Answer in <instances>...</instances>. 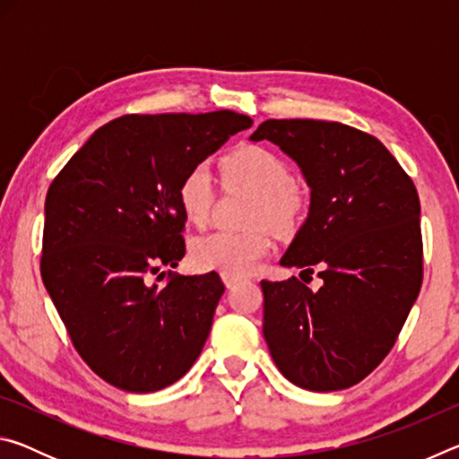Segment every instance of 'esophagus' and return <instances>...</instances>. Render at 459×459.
Wrapping results in <instances>:
<instances>
[{"label": "esophagus", "instance_id": "34e87169", "mask_svg": "<svg viewBox=\"0 0 459 459\" xmlns=\"http://www.w3.org/2000/svg\"><path fill=\"white\" fill-rule=\"evenodd\" d=\"M222 281H224V285H227V287H232V285H237L240 281V277H237V275H222Z\"/></svg>", "mask_w": 459, "mask_h": 459}]
</instances>
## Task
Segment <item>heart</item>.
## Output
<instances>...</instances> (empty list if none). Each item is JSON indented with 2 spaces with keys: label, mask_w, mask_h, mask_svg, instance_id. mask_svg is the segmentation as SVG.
<instances>
[{
  "label": "heart",
  "mask_w": 459,
  "mask_h": 459,
  "mask_svg": "<svg viewBox=\"0 0 459 459\" xmlns=\"http://www.w3.org/2000/svg\"><path fill=\"white\" fill-rule=\"evenodd\" d=\"M227 184L247 186L259 194L253 222L269 224L279 232L291 230L301 212V196L295 188L291 168L277 153L259 145H240L221 161ZM214 178L204 166L192 168L178 186V204L186 221L202 227L214 204ZM273 240L265 230L229 232L216 230L196 238L190 259L200 271H219L222 275H247L267 257Z\"/></svg>",
  "instance_id": "heart-1"
}]
</instances>
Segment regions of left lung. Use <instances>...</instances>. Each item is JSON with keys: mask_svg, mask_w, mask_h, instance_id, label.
<instances>
[{"mask_svg": "<svg viewBox=\"0 0 459 459\" xmlns=\"http://www.w3.org/2000/svg\"><path fill=\"white\" fill-rule=\"evenodd\" d=\"M279 145L309 186V212L279 261L322 279L261 281L263 336L281 375L307 391L368 377L397 342L423 281L421 206L391 152L336 121L267 119L251 142Z\"/></svg>", "mask_w": 459, "mask_h": 459, "instance_id": "1", "label": "left lung"}]
</instances>
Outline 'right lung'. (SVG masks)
Returning <instances> with one entry per match:
<instances>
[{"label": "right lung", "mask_w": 459, "mask_h": 459, "mask_svg": "<svg viewBox=\"0 0 459 459\" xmlns=\"http://www.w3.org/2000/svg\"><path fill=\"white\" fill-rule=\"evenodd\" d=\"M251 126L235 111L126 115L99 127L50 184L42 281L76 352L108 385L160 391L200 356L221 277L152 279L186 253L182 178Z\"/></svg>", "instance_id": "add662e5"}]
</instances>
